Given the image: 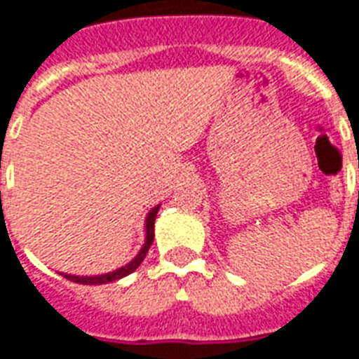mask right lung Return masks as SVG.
Masks as SVG:
<instances>
[{"mask_svg": "<svg viewBox=\"0 0 359 359\" xmlns=\"http://www.w3.org/2000/svg\"><path fill=\"white\" fill-rule=\"evenodd\" d=\"M156 212H158V206H154L153 210L149 212L147 216V222H145V245L143 248L140 250V255L133 258L132 262L126 264L122 268L114 269L111 273H103V276H93V277H80V276H69V273H62V276L67 277L69 281H74V283H80V285H103V283H111V281H116V279H122V277L130 276L132 271L140 268V264L143 262V258L147 256L149 248L153 245V239H154V218H156Z\"/></svg>", "mask_w": 359, "mask_h": 359, "instance_id": "add662e5", "label": "right lung"}]
</instances>
